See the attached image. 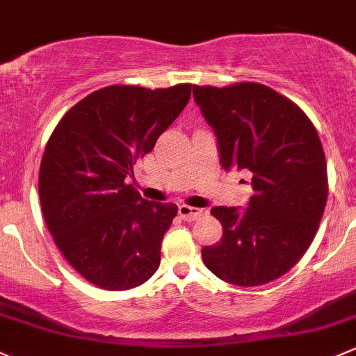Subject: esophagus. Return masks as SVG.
<instances>
[{
	"mask_svg": "<svg viewBox=\"0 0 356 356\" xmlns=\"http://www.w3.org/2000/svg\"><path fill=\"white\" fill-rule=\"evenodd\" d=\"M178 214L181 216L183 219H186V221H195V219L202 218L204 214H207V211H205V209L190 207V205L181 204V205H178Z\"/></svg>",
	"mask_w": 356,
	"mask_h": 356,
	"instance_id": "esophagus-1",
	"label": "esophagus"
}]
</instances>
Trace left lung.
<instances>
[{
  "instance_id": "left-lung-1",
  "label": "left lung",
  "mask_w": 356,
  "mask_h": 356,
  "mask_svg": "<svg viewBox=\"0 0 356 356\" xmlns=\"http://www.w3.org/2000/svg\"><path fill=\"white\" fill-rule=\"evenodd\" d=\"M193 99L218 138L221 166L252 177L247 209L218 207L222 238L202 248L219 280L260 286L286 274L307 252L327 200V166L309 116L270 87L193 86Z\"/></svg>"
}]
</instances>
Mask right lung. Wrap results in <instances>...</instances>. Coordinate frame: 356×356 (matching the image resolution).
I'll list each match as a JSON object with an SVG mask.
<instances>
[{
    "label": "right lung",
    "mask_w": 356,
    "mask_h": 356,
    "mask_svg": "<svg viewBox=\"0 0 356 356\" xmlns=\"http://www.w3.org/2000/svg\"><path fill=\"white\" fill-rule=\"evenodd\" d=\"M192 86H109L76 102L47 140L39 199L47 229L89 283L123 291L149 280L178 207L149 202L127 177L178 118Z\"/></svg>",
    "instance_id": "obj_1"
}]
</instances>
